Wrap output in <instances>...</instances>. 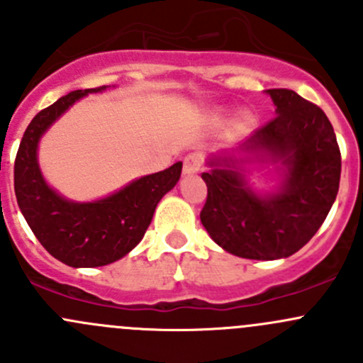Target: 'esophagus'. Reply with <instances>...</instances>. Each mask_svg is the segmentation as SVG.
Wrapping results in <instances>:
<instances>
[{
	"label": "esophagus",
	"mask_w": 363,
	"mask_h": 363,
	"mask_svg": "<svg viewBox=\"0 0 363 363\" xmlns=\"http://www.w3.org/2000/svg\"><path fill=\"white\" fill-rule=\"evenodd\" d=\"M202 163L203 156L200 155V152H189V155L182 160V172H184L186 175L196 174V172L202 168Z\"/></svg>",
	"instance_id": "1"
}]
</instances>
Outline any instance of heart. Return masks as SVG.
<instances>
[{
    "instance_id": "1",
    "label": "heart",
    "mask_w": 363,
    "mask_h": 363,
    "mask_svg": "<svg viewBox=\"0 0 363 363\" xmlns=\"http://www.w3.org/2000/svg\"><path fill=\"white\" fill-rule=\"evenodd\" d=\"M247 117H250V116H247V113H246V116H244V119H247Z\"/></svg>"
}]
</instances>
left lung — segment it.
I'll list each match as a JSON object with an SVG mask.
<instances>
[{
  "label": "left lung",
  "mask_w": 363,
  "mask_h": 363,
  "mask_svg": "<svg viewBox=\"0 0 363 363\" xmlns=\"http://www.w3.org/2000/svg\"><path fill=\"white\" fill-rule=\"evenodd\" d=\"M276 113L239 151L212 156L203 172L207 200L202 225L218 246L250 259L286 258L306 246L323 225L339 191L340 151L334 128L318 105L291 89H267ZM281 164L284 184L258 196L238 172V161Z\"/></svg>",
  "instance_id": "8db88e82"
}]
</instances>
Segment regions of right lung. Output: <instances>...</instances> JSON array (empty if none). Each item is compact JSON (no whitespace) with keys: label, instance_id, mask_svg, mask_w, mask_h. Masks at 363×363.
I'll use <instances>...</instances> for the list:
<instances>
[{"label":"right lung","instance_id":"1","mask_svg":"<svg viewBox=\"0 0 363 363\" xmlns=\"http://www.w3.org/2000/svg\"><path fill=\"white\" fill-rule=\"evenodd\" d=\"M107 86L79 89L43 108L26 128L13 167L21 212L43 247L69 267H101L133 250L151 225L156 205L181 177L182 163L145 175L96 202L77 203L57 195L40 172L36 149L50 124L77 100Z\"/></svg>","mask_w":363,"mask_h":363}]
</instances>
